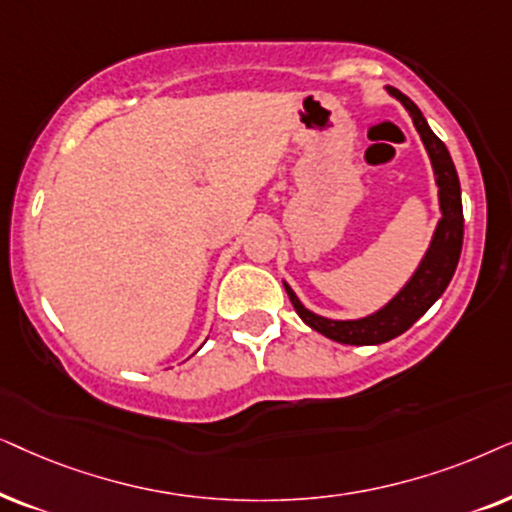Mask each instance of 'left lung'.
Here are the masks:
<instances>
[{"label": "left lung", "mask_w": 512, "mask_h": 512, "mask_svg": "<svg viewBox=\"0 0 512 512\" xmlns=\"http://www.w3.org/2000/svg\"><path fill=\"white\" fill-rule=\"evenodd\" d=\"M386 91L393 95L395 100L403 102V107L410 112L424 142L428 159H431L435 185H438V201H440V222L433 231L431 245H428L424 260L414 271L410 281L405 283V288L395 295L386 306H381L379 311L370 313L365 318L356 320H332L325 316H318L306 309L299 302L295 290L283 281L285 292H288L292 306L299 313V318L304 320L311 330L320 332L327 339L339 344H351V346H374L384 344L388 339L403 335L405 330L417 323L431 306L438 302L442 292L447 290L449 281H452L456 264L461 257V245H463V208H461V185L459 175H456L454 161L449 156L445 142L428 128L424 114L414 102L407 98L405 93H400L398 88L386 86Z\"/></svg>", "instance_id": "1"}]
</instances>
